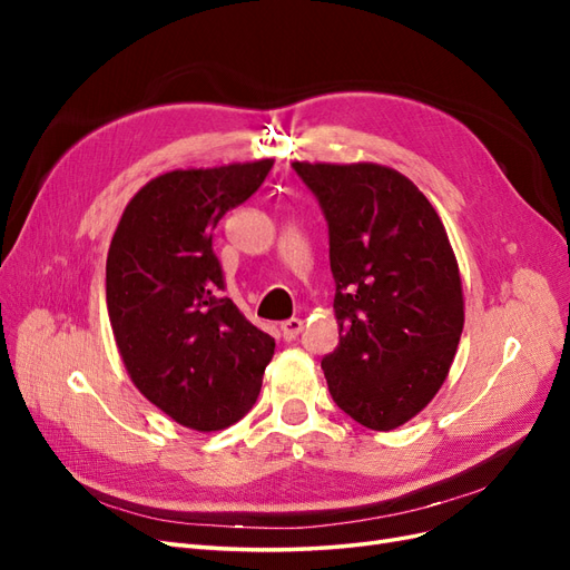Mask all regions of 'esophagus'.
Wrapping results in <instances>:
<instances>
[{"label": "esophagus", "mask_w": 570, "mask_h": 570, "mask_svg": "<svg viewBox=\"0 0 570 570\" xmlns=\"http://www.w3.org/2000/svg\"><path fill=\"white\" fill-rule=\"evenodd\" d=\"M302 327H304V323H302L299 318H289V321H285V323L281 325L283 340H285V342H292V340H295V337L302 333Z\"/></svg>", "instance_id": "esophagus-1"}]
</instances>
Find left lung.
<instances>
[{"instance_id":"obj_1","label":"left lung","mask_w":570,"mask_h":570,"mask_svg":"<svg viewBox=\"0 0 570 570\" xmlns=\"http://www.w3.org/2000/svg\"><path fill=\"white\" fill-rule=\"evenodd\" d=\"M292 168L316 195L331 237L340 344L321 366L335 404L394 430L442 387L463 331L461 275L433 204L381 164Z\"/></svg>"}]
</instances>
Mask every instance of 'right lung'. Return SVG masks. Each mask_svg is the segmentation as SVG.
I'll use <instances>...</instances> for the list:
<instances>
[{
  "instance_id": "add662e5",
  "label": "right lung",
  "mask_w": 570,
  "mask_h": 570,
  "mask_svg": "<svg viewBox=\"0 0 570 570\" xmlns=\"http://www.w3.org/2000/svg\"><path fill=\"white\" fill-rule=\"evenodd\" d=\"M273 159L170 170L137 193L111 237L107 308L135 387L176 423L212 433L254 406L275 340L223 297L216 223Z\"/></svg>"
}]
</instances>
